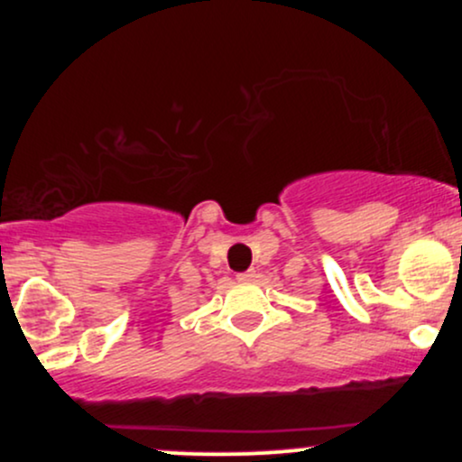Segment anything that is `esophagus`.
Masks as SVG:
<instances>
[{"instance_id": "34e87169", "label": "esophagus", "mask_w": 462, "mask_h": 462, "mask_svg": "<svg viewBox=\"0 0 462 462\" xmlns=\"http://www.w3.org/2000/svg\"><path fill=\"white\" fill-rule=\"evenodd\" d=\"M254 278H256V272H254V269H247V272H243V273L236 275L238 282H252Z\"/></svg>"}]
</instances>
